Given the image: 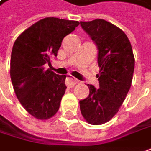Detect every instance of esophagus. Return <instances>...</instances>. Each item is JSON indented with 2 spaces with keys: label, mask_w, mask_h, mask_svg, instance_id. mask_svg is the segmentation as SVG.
I'll list each match as a JSON object with an SVG mask.
<instances>
[{
  "label": "esophagus",
  "mask_w": 151,
  "mask_h": 151,
  "mask_svg": "<svg viewBox=\"0 0 151 151\" xmlns=\"http://www.w3.org/2000/svg\"><path fill=\"white\" fill-rule=\"evenodd\" d=\"M78 83V80H77L76 78H74L73 76L68 75L67 78V80H66V84L67 86L71 88V87H73L75 84H77Z\"/></svg>",
  "instance_id": "obj_1"
}]
</instances>
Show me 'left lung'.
Segmentation results:
<instances>
[{"label":"left lung","mask_w":151,"mask_h":151,"mask_svg":"<svg viewBox=\"0 0 151 151\" xmlns=\"http://www.w3.org/2000/svg\"><path fill=\"white\" fill-rule=\"evenodd\" d=\"M97 45L98 89L88 84V96L79 101L83 118L92 125H101L117 113L132 84L134 56L125 33L104 19L80 22Z\"/></svg>","instance_id":"1"}]
</instances>
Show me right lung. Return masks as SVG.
<instances>
[{
	"mask_svg": "<svg viewBox=\"0 0 151 151\" xmlns=\"http://www.w3.org/2000/svg\"><path fill=\"white\" fill-rule=\"evenodd\" d=\"M79 22L45 17L25 29L14 42L10 76L19 102L39 120L51 118L58 111L65 94L66 75H58L45 64L57 56L63 38Z\"/></svg>",
	"mask_w": 151,
	"mask_h": 151,
	"instance_id": "right-lung-1",
	"label": "right lung"
}]
</instances>
